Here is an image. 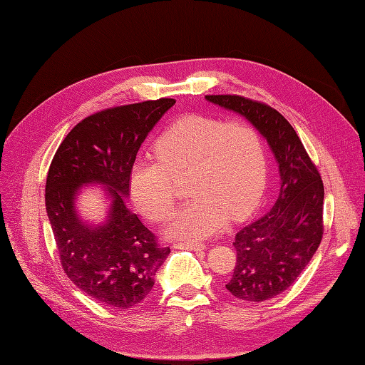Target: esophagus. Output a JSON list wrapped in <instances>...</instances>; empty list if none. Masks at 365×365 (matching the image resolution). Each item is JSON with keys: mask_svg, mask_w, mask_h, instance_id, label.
I'll list each match as a JSON object with an SVG mask.
<instances>
[{"mask_svg": "<svg viewBox=\"0 0 365 365\" xmlns=\"http://www.w3.org/2000/svg\"><path fill=\"white\" fill-rule=\"evenodd\" d=\"M175 250H191V251H196V250H204V245L199 243V242H178L174 245Z\"/></svg>", "mask_w": 365, "mask_h": 365, "instance_id": "esophagus-1", "label": "esophagus"}]
</instances>
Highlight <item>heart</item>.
I'll use <instances>...</instances> for the list:
<instances>
[{
  "instance_id": "b5f03b06",
  "label": "heart",
  "mask_w": 365,
  "mask_h": 365,
  "mask_svg": "<svg viewBox=\"0 0 365 365\" xmlns=\"http://www.w3.org/2000/svg\"><path fill=\"white\" fill-rule=\"evenodd\" d=\"M157 161L136 160L130 168V195L147 218L161 222L174 212L175 180L187 174L191 199L174 216L169 234L208 238L229 216L243 218L267 187V150L259 130L243 120L202 114L177 119L153 144Z\"/></svg>"
}]
</instances>
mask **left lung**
Returning a JSON list of instances; mask_svg holds the SVG:
<instances>
[{"label": "left lung", "mask_w": 365, "mask_h": 365, "mask_svg": "<svg viewBox=\"0 0 365 365\" xmlns=\"http://www.w3.org/2000/svg\"><path fill=\"white\" fill-rule=\"evenodd\" d=\"M240 113L267 138L281 174L274 205L240 229L237 263L226 289L242 301H265L285 292L314 257L323 238L324 190L319 169L284 115L243 96H205Z\"/></svg>", "instance_id": "8db88e82"}]
</instances>
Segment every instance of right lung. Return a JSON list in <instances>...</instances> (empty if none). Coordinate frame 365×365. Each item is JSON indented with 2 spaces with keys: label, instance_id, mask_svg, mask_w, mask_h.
<instances>
[{
  "label": "right lung",
  "instance_id": "1",
  "mask_svg": "<svg viewBox=\"0 0 365 365\" xmlns=\"http://www.w3.org/2000/svg\"><path fill=\"white\" fill-rule=\"evenodd\" d=\"M174 98L113 106L88 115L68 131L51 160L45 205L67 277L88 297L130 309L150 293L170 250L158 243L127 205L130 168L139 147ZM84 182H102L112 196L110 218L92 230L74 212Z\"/></svg>",
  "mask_w": 365,
  "mask_h": 365
}]
</instances>
